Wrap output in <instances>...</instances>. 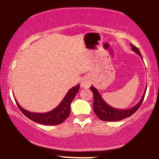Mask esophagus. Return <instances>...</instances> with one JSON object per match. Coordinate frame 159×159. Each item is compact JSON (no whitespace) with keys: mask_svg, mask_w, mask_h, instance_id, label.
Listing matches in <instances>:
<instances>
[{"mask_svg":"<svg viewBox=\"0 0 159 159\" xmlns=\"http://www.w3.org/2000/svg\"><path fill=\"white\" fill-rule=\"evenodd\" d=\"M91 81L89 77H84L81 81V87L84 88V89H89L91 86Z\"/></svg>","mask_w":159,"mask_h":159,"instance_id":"obj_1","label":"esophagus"}]
</instances>
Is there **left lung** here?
Here are the masks:
<instances>
[{"label":"left lung","instance_id":"left-lung-1","mask_svg":"<svg viewBox=\"0 0 159 159\" xmlns=\"http://www.w3.org/2000/svg\"><path fill=\"white\" fill-rule=\"evenodd\" d=\"M131 49L142 58V54H141L140 51H139V48L133 45V44H131ZM90 89L91 90L93 94H94V104H93L94 112L99 119L105 121H121V120L124 119V118H126L132 115L136 111L140 108L141 105H142V102H143L144 98H145V91H146V88H145L142 98L140 99L139 103L136 105H134V107L129 108V109H118V108H113V107L110 106L108 104H107L105 101L102 98V97L101 96L100 93L98 92L97 89H95L93 86H91Z\"/></svg>","mask_w":159,"mask_h":159}]
</instances>
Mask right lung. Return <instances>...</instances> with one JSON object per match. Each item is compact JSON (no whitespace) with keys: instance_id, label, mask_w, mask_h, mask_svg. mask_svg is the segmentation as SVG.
<instances>
[{"instance_id":"right-lung-1","label":"right lung","mask_w":159,"mask_h":159,"mask_svg":"<svg viewBox=\"0 0 159 159\" xmlns=\"http://www.w3.org/2000/svg\"><path fill=\"white\" fill-rule=\"evenodd\" d=\"M79 89V84H77L76 86L70 89L68 91L65 97L63 98V100L61 101V102L54 109L48 112H46V113H37V112L28 111L22 108L17 101L15 100V102L20 111L33 121L42 125H57L61 124L64 121H65L66 118H68V117L69 116L70 104H71L74 98L75 97Z\"/></svg>"}]
</instances>
